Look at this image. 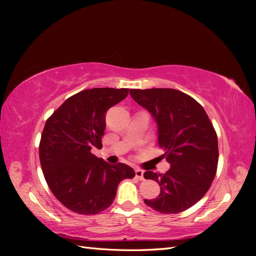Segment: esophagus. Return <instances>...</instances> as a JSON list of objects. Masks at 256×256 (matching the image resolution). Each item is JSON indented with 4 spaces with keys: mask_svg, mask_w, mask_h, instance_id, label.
I'll return each instance as SVG.
<instances>
[{
    "mask_svg": "<svg viewBox=\"0 0 256 256\" xmlns=\"http://www.w3.org/2000/svg\"><path fill=\"white\" fill-rule=\"evenodd\" d=\"M135 177H136L138 180H144V172L140 168H136L135 170Z\"/></svg>",
    "mask_w": 256,
    "mask_h": 256,
    "instance_id": "esophagus-1",
    "label": "esophagus"
}]
</instances>
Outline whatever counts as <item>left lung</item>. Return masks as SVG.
Segmentation results:
<instances>
[{"instance_id":"1","label":"left lung","mask_w":256,"mask_h":256,"mask_svg":"<svg viewBox=\"0 0 256 256\" xmlns=\"http://www.w3.org/2000/svg\"><path fill=\"white\" fill-rule=\"evenodd\" d=\"M130 94L154 118L162 155L170 164L165 174L150 170L145 179L158 182L160 194L144 202L162 214L187 210L204 197L218 166V138L204 108L182 91L131 89Z\"/></svg>"}]
</instances>
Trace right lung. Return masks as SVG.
Instances as JSON below:
<instances>
[{
  "label": "right lung",
  "mask_w": 256,
  "mask_h": 256,
  "mask_svg": "<svg viewBox=\"0 0 256 256\" xmlns=\"http://www.w3.org/2000/svg\"><path fill=\"white\" fill-rule=\"evenodd\" d=\"M128 89L94 88L68 98L47 120L40 160L52 192L69 210L96 214L111 206L118 184L133 178L132 167L111 165L91 153L102 148L106 114Z\"/></svg>",
  "instance_id": "add662e5"
}]
</instances>
